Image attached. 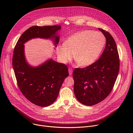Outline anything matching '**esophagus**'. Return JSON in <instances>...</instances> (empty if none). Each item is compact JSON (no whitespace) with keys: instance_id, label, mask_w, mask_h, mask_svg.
Segmentation results:
<instances>
[{"instance_id":"1","label":"esophagus","mask_w":133,"mask_h":133,"mask_svg":"<svg viewBox=\"0 0 133 133\" xmlns=\"http://www.w3.org/2000/svg\"><path fill=\"white\" fill-rule=\"evenodd\" d=\"M68 71H69V75H70V76L72 74V69L71 68H69L68 69Z\"/></svg>"}]
</instances>
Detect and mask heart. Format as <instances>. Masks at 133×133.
Segmentation results:
<instances>
[{
  "label": "heart",
  "instance_id": "b5f03b06",
  "mask_svg": "<svg viewBox=\"0 0 133 133\" xmlns=\"http://www.w3.org/2000/svg\"><path fill=\"white\" fill-rule=\"evenodd\" d=\"M106 43L105 37L98 31L86 30L77 32L66 38L58 46L56 51L64 63L75 58L82 66L91 65L101 54Z\"/></svg>",
  "mask_w": 133,
  "mask_h": 133
}]
</instances>
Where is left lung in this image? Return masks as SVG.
<instances>
[{"label": "left lung", "instance_id": "left-lung-1", "mask_svg": "<svg viewBox=\"0 0 133 133\" xmlns=\"http://www.w3.org/2000/svg\"><path fill=\"white\" fill-rule=\"evenodd\" d=\"M106 38L105 48L98 61L72 74L74 91L77 99L87 106L96 105L111 92L119 72V59L116 43L107 31L98 28Z\"/></svg>", "mask_w": 133, "mask_h": 133}]
</instances>
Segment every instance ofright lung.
Instances as JSON below:
<instances>
[{"mask_svg":"<svg viewBox=\"0 0 133 133\" xmlns=\"http://www.w3.org/2000/svg\"><path fill=\"white\" fill-rule=\"evenodd\" d=\"M61 29L59 25L32 26L21 35L14 48L12 66L18 87L24 96L37 106L47 107L56 101L65 79L68 76V70L66 65L51 58L37 66L30 65L26 58L24 44L39 38L49 39L56 47Z\"/></svg>","mask_w":133,"mask_h":133,"instance_id":"1","label":"right lung"}]
</instances>
